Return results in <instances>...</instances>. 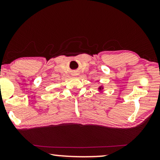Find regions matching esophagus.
I'll return each mask as SVG.
<instances>
[{"mask_svg":"<svg viewBox=\"0 0 160 160\" xmlns=\"http://www.w3.org/2000/svg\"><path fill=\"white\" fill-rule=\"evenodd\" d=\"M73 75H74V76H76V75H77V74H73Z\"/></svg>","mask_w":160,"mask_h":160,"instance_id":"1","label":"esophagus"}]
</instances>
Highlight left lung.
Instances as JSON below:
<instances>
[{"instance_id":"1","label":"left lung","mask_w":160,"mask_h":160,"mask_svg":"<svg viewBox=\"0 0 160 160\" xmlns=\"http://www.w3.org/2000/svg\"><path fill=\"white\" fill-rule=\"evenodd\" d=\"M102 89H103V87H102V86H100V87H98V89H99V91H102Z\"/></svg>"}]
</instances>
